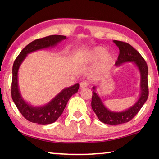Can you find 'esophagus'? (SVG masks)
I'll list each match as a JSON object with an SVG mask.
<instances>
[{"instance_id": "esophagus-1", "label": "esophagus", "mask_w": 159, "mask_h": 159, "mask_svg": "<svg viewBox=\"0 0 159 159\" xmlns=\"http://www.w3.org/2000/svg\"><path fill=\"white\" fill-rule=\"evenodd\" d=\"M88 86V83L85 81H83L80 83V88H85Z\"/></svg>"}]
</instances>
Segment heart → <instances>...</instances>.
Returning <instances> with one entry per match:
<instances>
[{
    "label": "heart",
    "mask_w": 159,
    "mask_h": 159,
    "mask_svg": "<svg viewBox=\"0 0 159 159\" xmlns=\"http://www.w3.org/2000/svg\"><path fill=\"white\" fill-rule=\"evenodd\" d=\"M78 57L85 64H95L93 69V76L99 78L106 75L116 62V55L111 51H107L104 46H95L89 50L80 51Z\"/></svg>",
    "instance_id": "obj_1"
}]
</instances>
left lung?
I'll list each match as a JSON object with an SVG mask.
<instances>
[{"label":"left lung","instance_id":"8db88e82","mask_svg":"<svg viewBox=\"0 0 159 159\" xmlns=\"http://www.w3.org/2000/svg\"><path fill=\"white\" fill-rule=\"evenodd\" d=\"M119 49V55L115 65L120 66L123 64L133 62L140 74V93L139 98L133 105L122 111H114L107 109L102 102L99 94L97 93V87H93V97L91 106L97 116L101 122L109 125H118L130 121L141 109L146 102L149 95L148 89V67L146 61L142 55L134 48L127 43L114 41Z\"/></svg>","mask_w":159,"mask_h":159}]
</instances>
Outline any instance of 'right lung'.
I'll list each match as a JSON object with an SVG mask.
<instances>
[{
    "label": "right lung",
    "mask_w": 159,
    "mask_h": 159,
    "mask_svg": "<svg viewBox=\"0 0 159 159\" xmlns=\"http://www.w3.org/2000/svg\"><path fill=\"white\" fill-rule=\"evenodd\" d=\"M66 36L52 35L43 39H36L28 44L21 51L14 61L12 66V98L19 111L26 120L38 124L46 125L55 122L63 113L69 99L78 92L79 83L64 88L48 103L42 106H34L25 101L20 93L18 83V71L28 54L35 51L54 48L66 39Z\"/></svg>",
    "instance_id": "1"
}]
</instances>
